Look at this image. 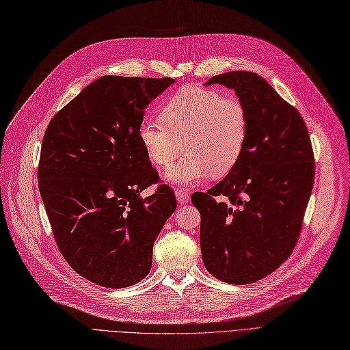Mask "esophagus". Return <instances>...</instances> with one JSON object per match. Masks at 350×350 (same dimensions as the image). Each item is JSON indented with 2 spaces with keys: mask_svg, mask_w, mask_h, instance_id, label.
I'll list each match as a JSON object with an SVG mask.
<instances>
[{
  "mask_svg": "<svg viewBox=\"0 0 350 350\" xmlns=\"http://www.w3.org/2000/svg\"><path fill=\"white\" fill-rule=\"evenodd\" d=\"M176 198H177V202L178 203H189V200H190V196H189V193H186V191H183V190H180V189H177L176 190Z\"/></svg>",
  "mask_w": 350,
  "mask_h": 350,
  "instance_id": "1",
  "label": "esophagus"
}]
</instances>
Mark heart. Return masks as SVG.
Instances as JSON below:
<instances>
[{
	"label": "heart",
	"mask_w": 350,
	"mask_h": 350,
	"mask_svg": "<svg viewBox=\"0 0 350 350\" xmlns=\"http://www.w3.org/2000/svg\"><path fill=\"white\" fill-rule=\"evenodd\" d=\"M250 131L247 107L235 96L206 86H186L163 108L161 120L144 118L138 137L148 159L165 172L174 185H195L203 178L222 177L237 165Z\"/></svg>",
	"instance_id": "obj_1"
}]
</instances>
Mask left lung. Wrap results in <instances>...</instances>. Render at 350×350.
Segmentation results:
<instances>
[{
  "instance_id": "8db88e82",
  "label": "left lung",
  "mask_w": 350,
  "mask_h": 350,
  "mask_svg": "<svg viewBox=\"0 0 350 350\" xmlns=\"http://www.w3.org/2000/svg\"><path fill=\"white\" fill-rule=\"evenodd\" d=\"M212 83L234 89L247 107L250 131L228 176L206 193H193L200 212L206 269L224 282L251 284L274 271L299 241L314 183L308 129L297 111L252 72H228Z\"/></svg>"
}]
</instances>
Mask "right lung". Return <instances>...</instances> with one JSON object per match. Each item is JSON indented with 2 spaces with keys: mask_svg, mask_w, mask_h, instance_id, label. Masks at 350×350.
<instances>
[{
  "mask_svg": "<svg viewBox=\"0 0 350 350\" xmlns=\"http://www.w3.org/2000/svg\"><path fill=\"white\" fill-rule=\"evenodd\" d=\"M172 77L102 76L51 118L37 177L57 248L83 278L108 288L147 277L152 245L177 202L161 185L138 128Z\"/></svg>",
  "mask_w": 350,
  "mask_h": 350,
  "instance_id": "1",
  "label": "right lung"
}]
</instances>
